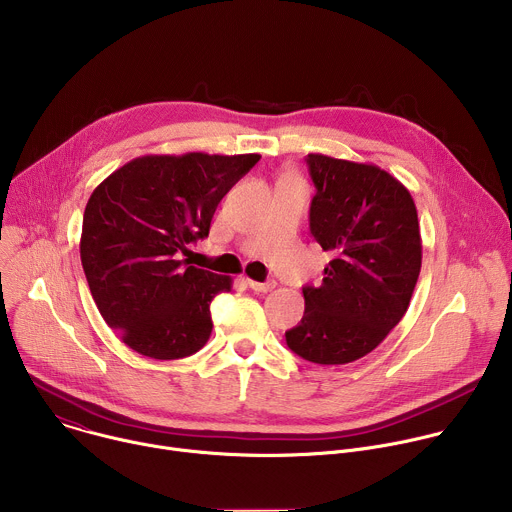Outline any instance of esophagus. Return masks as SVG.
Masks as SVG:
<instances>
[{
  "instance_id": "obj_1",
  "label": "esophagus",
  "mask_w": 512,
  "mask_h": 512,
  "mask_svg": "<svg viewBox=\"0 0 512 512\" xmlns=\"http://www.w3.org/2000/svg\"><path fill=\"white\" fill-rule=\"evenodd\" d=\"M249 283V287L253 289V291H259V294H267V291H271L277 283L273 281V279H269V281H247Z\"/></svg>"
}]
</instances>
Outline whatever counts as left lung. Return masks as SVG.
Instances as JSON below:
<instances>
[{
    "mask_svg": "<svg viewBox=\"0 0 512 512\" xmlns=\"http://www.w3.org/2000/svg\"><path fill=\"white\" fill-rule=\"evenodd\" d=\"M316 186L310 231L332 253L322 285H306L302 322L287 346L316 364L375 350L401 322L421 271L417 208L409 190L373 164L308 154Z\"/></svg>",
    "mask_w": 512,
    "mask_h": 512,
    "instance_id": "1",
    "label": "left lung"
}]
</instances>
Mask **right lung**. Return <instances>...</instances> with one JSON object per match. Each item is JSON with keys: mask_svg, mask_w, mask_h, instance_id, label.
Returning <instances> with one entry per match:
<instances>
[{"mask_svg": "<svg viewBox=\"0 0 512 512\" xmlns=\"http://www.w3.org/2000/svg\"><path fill=\"white\" fill-rule=\"evenodd\" d=\"M259 158L141 156L93 190L83 216V269L103 320L135 352L174 360L210 338V302L233 281L182 255L208 237L218 202Z\"/></svg>", "mask_w": 512, "mask_h": 512, "instance_id": "right-lung-1", "label": "right lung"}]
</instances>
